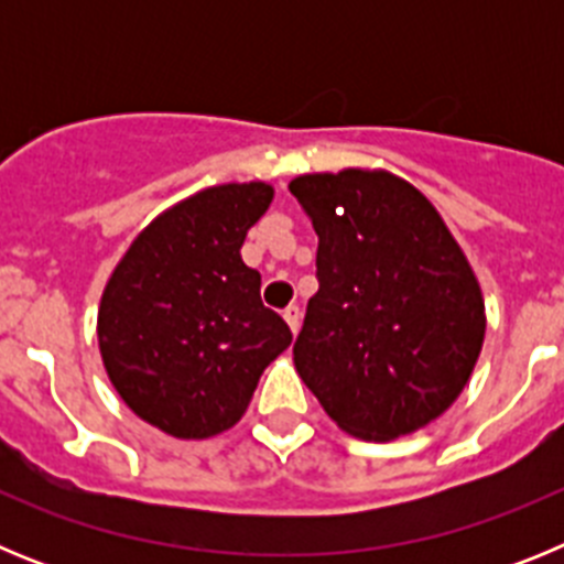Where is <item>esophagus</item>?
Listing matches in <instances>:
<instances>
[{
    "label": "esophagus",
    "instance_id": "esophagus-1",
    "mask_svg": "<svg viewBox=\"0 0 564 564\" xmlns=\"http://www.w3.org/2000/svg\"><path fill=\"white\" fill-rule=\"evenodd\" d=\"M282 316H285L288 327H291L293 336H296L299 327H302V311H299V305H288L285 311H282Z\"/></svg>",
    "mask_w": 564,
    "mask_h": 564
}]
</instances>
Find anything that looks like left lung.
<instances>
[{
	"label": "left lung",
	"instance_id": "left-lung-1",
	"mask_svg": "<svg viewBox=\"0 0 564 564\" xmlns=\"http://www.w3.org/2000/svg\"><path fill=\"white\" fill-rule=\"evenodd\" d=\"M288 188L318 234L296 372L350 435L421 430L460 395L486 336L468 259L435 206L383 169L302 174Z\"/></svg>",
	"mask_w": 564,
	"mask_h": 564
}]
</instances>
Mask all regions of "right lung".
<instances>
[{"instance_id": "add662e5", "label": "right lung", "mask_w": 564, "mask_h": 564, "mask_svg": "<svg viewBox=\"0 0 564 564\" xmlns=\"http://www.w3.org/2000/svg\"><path fill=\"white\" fill-rule=\"evenodd\" d=\"M271 200L259 181L192 194L134 237L104 288L98 347L109 381L166 435L231 430L291 344V327L259 299V271L239 257Z\"/></svg>"}]
</instances>
